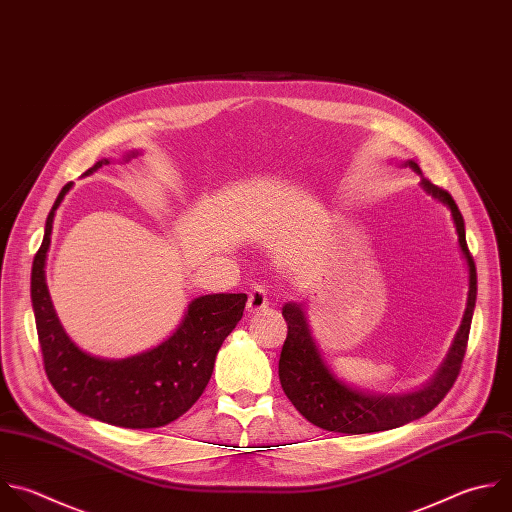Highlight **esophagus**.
Wrapping results in <instances>:
<instances>
[{"instance_id": "obj_1", "label": "esophagus", "mask_w": 512, "mask_h": 512, "mask_svg": "<svg viewBox=\"0 0 512 512\" xmlns=\"http://www.w3.org/2000/svg\"><path fill=\"white\" fill-rule=\"evenodd\" d=\"M268 294H266V290L262 288V286H252L250 288V292H248V304H246V308H248V312H260V310H264V308H268Z\"/></svg>"}]
</instances>
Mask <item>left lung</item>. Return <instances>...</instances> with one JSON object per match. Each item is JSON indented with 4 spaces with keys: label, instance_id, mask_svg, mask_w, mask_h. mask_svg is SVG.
<instances>
[{
    "label": "left lung",
    "instance_id": "left-lung-1",
    "mask_svg": "<svg viewBox=\"0 0 512 512\" xmlns=\"http://www.w3.org/2000/svg\"><path fill=\"white\" fill-rule=\"evenodd\" d=\"M414 172H420L418 164L406 162ZM422 188L432 194L436 200L450 208L460 252L468 266V300L462 316V324L456 332V338L448 350L446 360L442 362L436 376L420 390L410 394H368L356 388H350L342 380H338L330 368L324 364L316 342L310 334L304 310L288 302L282 308V316L288 324V336L282 346L278 376L284 394L296 406V410L312 424L342 434H366L398 428L410 420H416L428 414L452 388L458 378L462 358L468 344V332L472 322V312L476 304V268L474 260L466 246L464 236V220L462 214L452 200V196L434 186L430 180H420Z\"/></svg>",
    "mask_w": 512,
    "mask_h": 512
}]
</instances>
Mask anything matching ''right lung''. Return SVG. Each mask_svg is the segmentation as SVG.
Here are the masks:
<instances>
[{
	"instance_id": "add662e5",
	"label": "right lung",
	"mask_w": 512,
	"mask_h": 512,
	"mask_svg": "<svg viewBox=\"0 0 512 512\" xmlns=\"http://www.w3.org/2000/svg\"><path fill=\"white\" fill-rule=\"evenodd\" d=\"M136 152L124 160L134 158ZM110 164L96 162L84 176ZM56 198L44 242L32 266V306L46 374L56 392L78 412L124 428H158L180 418L210 382L216 354L244 314L246 294L194 298L176 332L160 346L124 360H108L80 350L62 328L46 284V256L58 206Z\"/></svg>"
}]
</instances>
